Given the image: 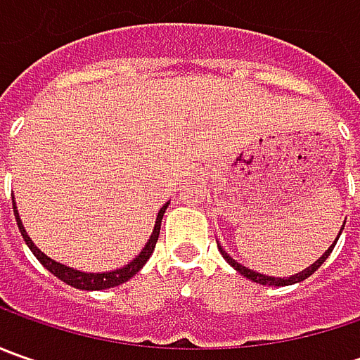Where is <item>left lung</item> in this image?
<instances>
[{
	"label": "left lung",
	"instance_id": "8db88e82",
	"mask_svg": "<svg viewBox=\"0 0 360 360\" xmlns=\"http://www.w3.org/2000/svg\"><path fill=\"white\" fill-rule=\"evenodd\" d=\"M345 229V226H342ZM342 229H340V232H342ZM340 232H339V236H340ZM339 236L335 238V242L328 246V250H326L325 255L321 256L316 262H312L311 266L309 269H304L302 272H298V274H292V276H288V278H276V276H266V274H260V272H255V270H250V269H246V266H242L240 262H236L232 256H229V252L222 248V246H218V250H220V255L224 256V260L229 262L230 266L234 270H238L240 272L242 276H246V278H250L252 283H258V284H266V286H288V284H295V283H300V281H304V278H309L311 276L312 272L314 270H319L321 269V264L325 262L326 258L330 256V252H333V248H335V244H337V240H339Z\"/></svg>",
	"mask_w": 360,
	"mask_h": 360
}]
</instances>
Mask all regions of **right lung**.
I'll list each match as a JSON object with an SVG mask.
<instances>
[{
  "label": "right lung",
  "instance_id": "right-lung-1",
  "mask_svg": "<svg viewBox=\"0 0 360 360\" xmlns=\"http://www.w3.org/2000/svg\"><path fill=\"white\" fill-rule=\"evenodd\" d=\"M166 208H168V202L160 208L158 216H156V224H154V230H152V236L148 238L146 246L142 248V252L136 256L130 264H126V266H122V269L110 270V272H79V270L70 269V266H65V264H60V262L51 260L49 256L44 255V252L35 246L34 242H32V238L27 236L23 224H21L20 212L15 210V202H13V214H15V220H18L21 236H23L25 244L30 246V250L34 252L35 258H37V260L44 264V269H48L53 276H58L60 281H63L65 284H70V286H74V288H79V290H104V288H112V286H118V284L130 281L131 276L148 262V258L152 256L154 248H156V242H158L160 236V224H162V216L166 212Z\"/></svg>",
  "mask_w": 360,
  "mask_h": 360
}]
</instances>
